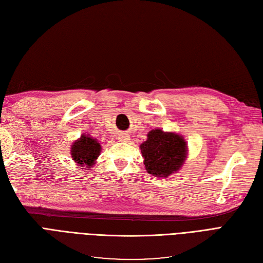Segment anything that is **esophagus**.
Listing matches in <instances>:
<instances>
[{
  "mask_svg": "<svg viewBox=\"0 0 263 263\" xmlns=\"http://www.w3.org/2000/svg\"><path fill=\"white\" fill-rule=\"evenodd\" d=\"M119 140H122V141H128L129 140V136L128 135H121V136H119Z\"/></svg>",
  "mask_w": 263,
  "mask_h": 263,
  "instance_id": "obj_1",
  "label": "esophagus"
}]
</instances>
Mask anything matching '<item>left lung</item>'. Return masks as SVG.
Instances as JSON below:
<instances>
[{
  "label": "left lung",
  "mask_w": 263,
  "mask_h": 263,
  "mask_svg": "<svg viewBox=\"0 0 263 263\" xmlns=\"http://www.w3.org/2000/svg\"><path fill=\"white\" fill-rule=\"evenodd\" d=\"M145 168L157 178H166L180 170L187 156V144L183 136L159 128L150 130L140 145Z\"/></svg>",
  "instance_id": "1"
}]
</instances>
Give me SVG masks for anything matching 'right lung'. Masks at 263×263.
<instances>
[{"label":"right lung","mask_w":263,"mask_h":263,"mask_svg":"<svg viewBox=\"0 0 263 263\" xmlns=\"http://www.w3.org/2000/svg\"><path fill=\"white\" fill-rule=\"evenodd\" d=\"M101 149V144L97 139L83 134L71 146V157L79 166H82L81 169L90 168L100 156Z\"/></svg>","instance_id":"right-lung-1"}]
</instances>
